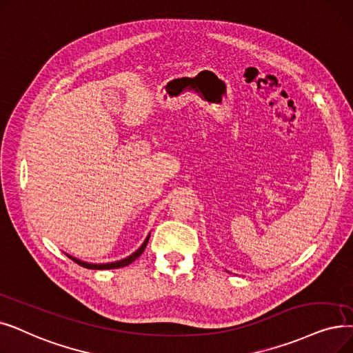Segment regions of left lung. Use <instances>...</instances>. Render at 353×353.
I'll return each instance as SVG.
<instances>
[{
    "label": "left lung",
    "mask_w": 353,
    "mask_h": 353,
    "mask_svg": "<svg viewBox=\"0 0 353 353\" xmlns=\"http://www.w3.org/2000/svg\"><path fill=\"white\" fill-rule=\"evenodd\" d=\"M228 272H229V271H228Z\"/></svg>",
    "instance_id": "1"
}]
</instances>
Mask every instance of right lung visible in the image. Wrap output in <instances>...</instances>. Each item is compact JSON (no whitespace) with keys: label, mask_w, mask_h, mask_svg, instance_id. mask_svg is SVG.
I'll list each match as a JSON object with an SVG mask.
<instances>
[{"label":"right lung","mask_w":353,"mask_h":353,"mask_svg":"<svg viewBox=\"0 0 353 353\" xmlns=\"http://www.w3.org/2000/svg\"><path fill=\"white\" fill-rule=\"evenodd\" d=\"M148 239H150V234H148V236L145 238V241L143 242V245H141V247H140L139 250H137L135 252H132L130 256H127V258H124V259H119V261H115V263L92 264V263L82 261V259L76 258V256H72V255H68V256H69L70 259H73V261H74L76 264H79V265H82V267H85V268H89V270H114V268H121V267L130 265L132 261H135V259L139 258V256L144 252V250H145V247H147V243H148Z\"/></svg>","instance_id":"obj_1"}]
</instances>
